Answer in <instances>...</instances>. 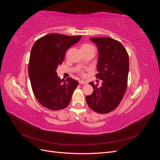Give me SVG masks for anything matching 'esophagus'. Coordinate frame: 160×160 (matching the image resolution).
Wrapping results in <instances>:
<instances>
[{"mask_svg":"<svg viewBox=\"0 0 160 160\" xmlns=\"http://www.w3.org/2000/svg\"><path fill=\"white\" fill-rule=\"evenodd\" d=\"M79 84H81V85L87 84V82L85 81L84 80H80V81H79Z\"/></svg>","mask_w":160,"mask_h":160,"instance_id":"obj_1","label":"esophagus"}]
</instances>
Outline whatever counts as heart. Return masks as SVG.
I'll use <instances>...</instances> for the list:
<instances>
[{"instance_id":"heart-1","label":"heart","mask_w":160,"mask_h":160,"mask_svg":"<svg viewBox=\"0 0 160 160\" xmlns=\"http://www.w3.org/2000/svg\"><path fill=\"white\" fill-rule=\"evenodd\" d=\"M81 49H83V50H94V51H95V48L93 45L89 44V43H85V44H83V45H82ZM81 75H83V76L85 75V73H84L83 71H81Z\"/></svg>"}]
</instances>
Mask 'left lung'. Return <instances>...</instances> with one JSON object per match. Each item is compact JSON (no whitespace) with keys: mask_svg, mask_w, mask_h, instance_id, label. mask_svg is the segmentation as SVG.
Returning <instances> with one entry per match:
<instances>
[{"mask_svg":"<svg viewBox=\"0 0 160 160\" xmlns=\"http://www.w3.org/2000/svg\"><path fill=\"white\" fill-rule=\"evenodd\" d=\"M98 48L95 76L103 81L98 88L93 82V93L86 97L90 109L99 113H108L114 110L122 101L127 89L129 72V55L118 41L109 37L90 38Z\"/></svg>","mask_w":160,"mask_h":160,"instance_id":"left-lung-1","label":"left lung"}]
</instances>
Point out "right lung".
Here are the masks:
<instances>
[{
  "mask_svg": "<svg viewBox=\"0 0 160 160\" xmlns=\"http://www.w3.org/2000/svg\"><path fill=\"white\" fill-rule=\"evenodd\" d=\"M81 36L51 33L38 39L31 51L28 71L33 93L39 103L52 111L67 108L79 82L61 79L56 70L63 62L67 50Z\"/></svg>",
  "mask_w": 160,
  "mask_h": 160,
  "instance_id": "add662e5",
  "label": "right lung"
}]
</instances>
